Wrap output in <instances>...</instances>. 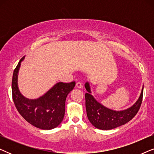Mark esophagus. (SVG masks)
I'll return each mask as SVG.
<instances>
[{"label":"esophagus","mask_w":154,"mask_h":154,"mask_svg":"<svg viewBox=\"0 0 154 154\" xmlns=\"http://www.w3.org/2000/svg\"><path fill=\"white\" fill-rule=\"evenodd\" d=\"M76 87L78 88H81L82 87H83V85H82V83H81V81L76 82Z\"/></svg>","instance_id":"obj_1"}]
</instances>
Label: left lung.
Returning <instances> with one entry per match:
<instances>
[{
    "mask_svg": "<svg viewBox=\"0 0 154 154\" xmlns=\"http://www.w3.org/2000/svg\"><path fill=\"white\" fill-rule=\"evenodd\" d=\"M85 87L88 91L85 95L88 118L92 125L98 129L111 130L127 123L137 113L142 104L144 87L135 104L130 108L121 111L111 110L102 106L90 94L88 83H85Z\"/></svg>",
    "mask_w": 154,
    "mask_h": 154,
    "instance_id": "obj_1",
    "label": "left lung"
}]
</instances>
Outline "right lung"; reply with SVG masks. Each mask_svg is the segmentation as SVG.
<instances>
[{"mask_svg": "<svg viewBox=\"0 0 154 154\" xmlns=\"http://www.w3.org/2000/svg\"><path fill=\"white\" fill-rule=\"evenodd\" d=\"M24 58L23 57L19 62L12 75V93L14 104L20 115L32 125L43 130L53 129L64 119L66 98L75 87V81L57 83L38 99L25 98L19 91L17 86V73Z\"/></svg>", "mask_w": 154, "mask_h": 154, "instance_id": "obj_1", "label": "right lung"}]
</instances>
